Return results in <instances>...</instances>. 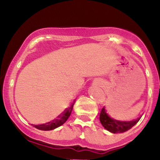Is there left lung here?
<instances>
[{
	"instance_id": "obj_1",
	"label": "left lung",
	"mask_w": 160,
	"mask_h": 160,
	"mask_svg": "<svg viewBox=\"0 0 160 160\" xmlns=\"http://www.w3.org/2000/svg\"><path fill=\"white\" fill-rule=\"evenodd\" d=\"M99 119L104 128L112 133L125 132L132 128L140 120V118L132 121H120L114 120L108 114L104 107L101 111Z\"/></svg>"
}]
</instances>
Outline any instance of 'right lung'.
<instances>
[{
	"mask_svg": "<svg viewBox=\"0 0 160 160\" xmlns=\"http://www.w3.org/2000/svg\"><path fill=\"white\" fill-rule=\"evenodd\" d=\"M74 102L72 103L70 107H68V108H66L65 111L63 112V113H61L59 116H58L57 119H55L50 122H47L45 124H41V125H33L32 126L34 127H35L38 128V129L40 130H43V131H49V130H52L54 128H56L58 127H59L60 126H62V124H64L65 122L67 121L68 117L71 115V111H72L73 107H74Z\"/></svg>",
	"mask_w": 160,
	"mask_h": 160,
	"instance_id": "right-lung-1",
	"label": "right lung"
}]
</instances>
